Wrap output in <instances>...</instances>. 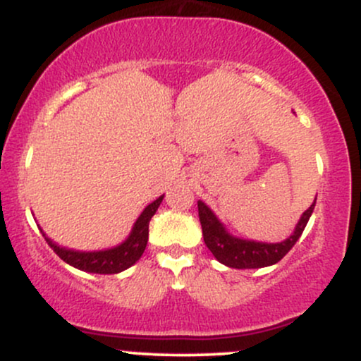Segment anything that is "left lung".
I'll list each match as a JSON object with an SVG mask.
<instances>
[{
    "label": "left lung",
    "mask_w": 361,
    "mask_h": 361,
    "mask_svg": "<svg viewBox=\"0 0 361 361\" xmlns=\"http://www.w3.org/2000/svg\"><path fill=\"white\" fill-rule=\"evenodd\" d=\"M314 207H316V200L300 215L293 233L280 243L252 241V239L233 235L226 229L221 219L212 212V209L202 200H198V217H200L204 241L210 252L215 256V259L229 268L250 270V268H264L279 263L292 250L293 244L299 241L310 215L314 212Z\"/></svg>",
    "instance_id": "left-lung-1"
}]
</instances>
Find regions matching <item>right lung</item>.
<instances>
[{"instance_id": "1", "label": "right lung", "mask_w": 361, "mask_h": 361, "mask_svg": "<svg viewBox=\"0 0 361 361\" xmlns=\"http://www.w3.org/2000/svg\"><path fill=\"white\" fill-rule=\"evenodd\" d=\"M163 198L164 195H161L159 198H156L152 204H149L146 209L142 210V214H140L137 221L134 222V227H132L130 234L127 235L126 241H122L114 247H106V250H68V247H62L59 244L54 243L51 238H47L42 229H40V233H42L49 246L56 251V255L59 256L62 261L71 264V267L78 268V270L81 271L100 273V275H114V273H120L127 270V268H130L132 264L137 263L140 256H142L149 239V221H151L152 215L156 214L157 207L161 205Z\"/></svg>"}]
</instances>
